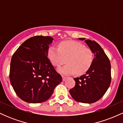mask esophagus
<instances>
[{"label":"esophagus","instance_id":"obj_1","mask_svg":"<svg viewBox=\"0 0 123 123\" xmlns=\"http://www.w3.org/2000/svg\"><path fill=\"white\" fill-rule=\"evenodd\" d=\"M62 81H65L67 77H65V76H62Z\"/></svg>","mask_w":123,"mask_h":123}]
</instances>
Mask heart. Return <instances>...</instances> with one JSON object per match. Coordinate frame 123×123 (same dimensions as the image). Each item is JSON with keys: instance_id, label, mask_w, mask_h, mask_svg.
Returning a JSON list of instances; mask_svg holds the SVG:
<instances>
[{"instance_id": "b5f03b06", "label": "heart", "mask_w": 123, "mask_h": 123, "mask_svg": "<svg viewBox=\"0 0 123 123\" xmlns=\"http://www.w3.org/2000/svg\"><path fill=\"white\" fill-rule=\"evenodd\" d=\"M48 57L54 66L59 67L67 62L65 65L58 69L61 74L71 75L74 73L83 74L88 70L94 58L91 49L74 41H65L60 44L59 48L51 46L48 51Z\"/></svg>"}]
</instances>
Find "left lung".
Returning <instances> with one entry per match:
<instances>
[{
	"instance_id": "obj_1",
	"label": "left lung",
	"mask_w": 123,
	"mask_h": 123,
	"mask_svg": "<svg viewBox=\"0 0 123 123\" xmlns=\"http://www.w3.org/2000/svg\"><path fill=\"white\" fill-rule=\"evenodd\" d=\"M94 55L92 64L86 74L74 78L75 86L69 90L70 94L79 102L91 104L104 96L111 82V65L102 47L95 41L85 40Z\"/></svg>"
}]
</instances>
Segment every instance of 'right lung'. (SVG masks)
Here are the masks:
<instances>
[{
    "label": "right lung",
    "instance_id": "right-lung-1",
    "mask_svg": "<svg viewBox=\"0 0 123 123\" xmlns=\"http://www.w3.org/2000/svg\"><path fill=\"white\" fill-rule=\"evenodd\" d=\"M54 39L36 36L25 40L12 58L10 80L15 92L25 102L37 104L47 101L62 81L48 58Z\"/></svg>",
    "mask_w": 123,
    "mask_h": 123
}]
</instances>
